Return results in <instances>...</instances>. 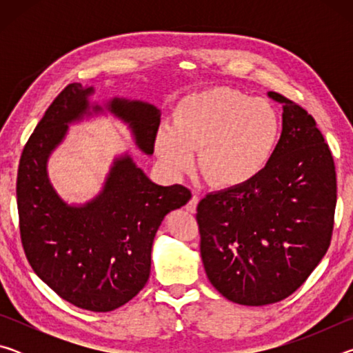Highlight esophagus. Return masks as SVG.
Segmentation results:
<instances>
[{
  "instance_id": "1",
  "label": "esophagus",
  "mask_w": 353,
  "mask_h": 353,
  "mask_svg": "<svg viewBox=\"0 0 353 353\" xmlns=\"http://www.w3.org/2000/svg\"><path fill=\"white\" fill-rule=\"evenodd\" d=\"M198 202H199V199H198V196H193V198H191L190 201H188V204L185 205V208H187V212H190V213H194L196 212V207H198Z\"/></svg>"
}]
</instances>
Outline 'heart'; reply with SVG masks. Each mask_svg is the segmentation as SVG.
Instances as JSON below:
<instances>
[{"label":"heart","mask_w":353,"mask_h":353,"mask_svg":"<svg viewBox=\"0 0 353 353\" xmlns=\"http://www.w3.org/2000/svg\"><path fill=\"white\" fill-rule=\"evenodd\" d=\"M280 134L282 119L270 101L218 85L191 93L177 104L172 126L159 129L155 151L172 174H183L199 148V168L208 182L235 188L266 170Z\"/></svg>","instance_id":"obj_1"}]
</instances>
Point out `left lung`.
Here are the masks:
<instances>
[{"instance_id": "8db88e82", "label": "left lung", "mask_w": 353, "mask_h": 353, "mask_svg": "<svg viewBox=\"0 0 353 353\" xmlns=\"http://www.w3.org/2000/svg\"><path fill=\"white\" fill-rule=\"evenodd\" d=\"M282 135L254 181L207 194L198 204L201 256L210 283L229 301L261 307L292 294L332 240L336 172L307 110L276 92Z\"/></svg>"}]
</instances>
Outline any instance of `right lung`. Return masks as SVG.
Listing matches in <instances>:
<instances>
[{"mask_svg":"<svg viewBox=\"0 0 353 353\" xmlns=\"http://www.w3.org/2000/svg\"><path fill=\"white\" fill-rule=\"evenodd\" d=\"M93 87L70 83L48 107L23 149L17 177L20 235L34 272L73 305L112 312L143 290L151 272L154 236L163 218L191 198L183 185L154 183L130 154L113 159L99 194L68 204L52 187L48 159L68 126L110 113L128 124L137 148L154 152L157 107L139 99L92 103Z\"/></svg>","mask_w":353,"mask_h":353,"instance_id":"obj_1","label":"right lung"}]
</instances>
